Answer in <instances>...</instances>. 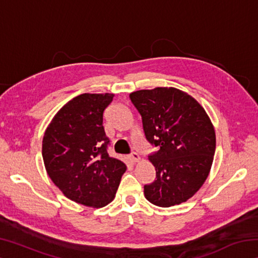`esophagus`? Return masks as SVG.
I'll list each match as a JSON object with an SVG mask.
<instances>
[{
    "label": "esophagus",
    "mask_w": 258,
    "mask_h": 258,
    "mask_svg": "<svg viewBox=\"0 0 258 258\" xmlns=\"http://www.w3.org/2000/svg\"><path fill=\"white\" fill-rule=\"evenodd\" d=\"M130 159L132 163H137V161H139L140 159H141V157H140V155L138 154V152H132V154L130 155Z\"/></svg>",
    "instance_id": "esophagus-1"
}]
</instances>
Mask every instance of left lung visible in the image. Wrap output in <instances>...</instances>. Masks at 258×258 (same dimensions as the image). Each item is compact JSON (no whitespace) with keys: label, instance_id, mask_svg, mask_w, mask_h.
<instances>
[{"label":"left lung","instance_id":"left-lung-1","mask_svg":"<svg viewBox=\"0 0 258 258\" xmlns=\"http://www.w3.org/2000/svg\"><path fill=\"white\" fill-rule=\"evenodd\" d=\"M130 99L148 142L158 148L149 155L156 180L145 185L147 200L159 207L186 202L211 171L216 147L211 119L197 100L175 87L140 90Z\"/></svg>","mask_w":258,"mask_h":258}]
</instances>
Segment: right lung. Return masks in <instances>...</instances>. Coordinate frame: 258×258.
Listing matches in <instances>:
<instances>
[{
  "label": "right lung",
  "mask_w": 258,
  "mask_h": 258,
  "mask_svg": "<svg viewBox=\"0 0 258 258\" xmlns=\"http://www.w3.org/2000/svg\"><path fill=\"white\" fill-rule=\"evenodd\" d=\"M113 94L84 93L56 112L44 133L42 156L52 182L73 202L89 207L111 203L126 165L109 156L103 112Z\"/></svg>",
  "instance_id": "obj_1"
}]
</instances>
